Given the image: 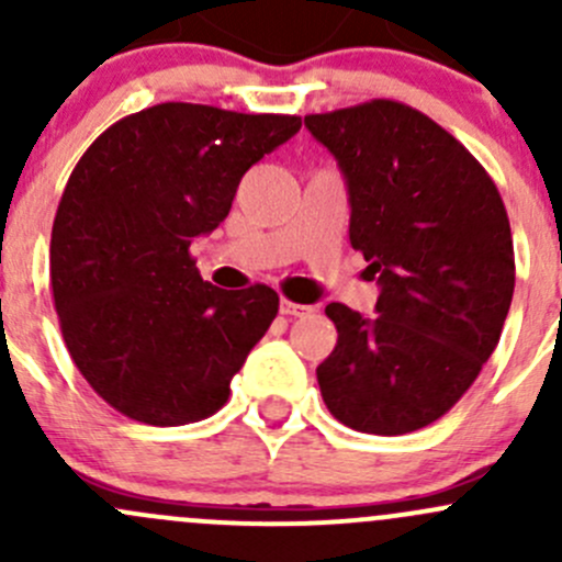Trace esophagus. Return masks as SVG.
<instances>
[{"label": "esophagus", "mask_w": 562, "mask_h": 562, "mask_svg": "<svg viewBox=\"0 0 562 562\" xmlns=\"http://www.w3.org/2000/svg\"><path fill=\"white\" fill-rule=\"evenodd\" d=\"M280 313L291 315V317H304V315L313 313V307H307V304H296V302H291V299H282Z\"/></svg>", "instance_id": "esophagus-1"}]
</instances>
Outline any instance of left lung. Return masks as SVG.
Listing matches in <instances>:
<instances>
[{
	"instance_id": "left-lung-1",
	"label": "left lung",
	"mask_w": 562,
	"mask_h": 562,
	"mask_svg": "<svg viewBox=\"0 0 562 562\" xmlns=\"http://www.w3.org/2000/svg\"><path fill=\"white\" fill-rule=\"evenodd\" d=\"M348 184L350 245L378 280L372 317L328 304L337 345L317 367L345 427L405 435L457 405L501 339L514 239L495 181L451 133L396 100L304 116Z\"/></svg>"
}]
</instances>
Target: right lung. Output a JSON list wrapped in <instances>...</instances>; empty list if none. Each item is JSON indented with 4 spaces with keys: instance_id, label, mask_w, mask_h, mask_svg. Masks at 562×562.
<instances>
[{
    "instance_id": "obj_1",
    "label": "right lung",
    "mask_w": 562,
    "mask_h": 562,
    "mask_svg": "<svg viewBox=\"0 0 562 562\" xmlns=\"http://www.w3.org/2000/svg\"><path fill=\"white\" fill-rule=\"evenodd\" d=\"M299 127L285 113L160 103L111 124L72 168L50 231L54 307L81 375L127 418L181 427L228 402L280 296L203 282L190 245Z\"/></svg>"
}]
</instances>
